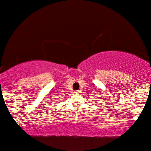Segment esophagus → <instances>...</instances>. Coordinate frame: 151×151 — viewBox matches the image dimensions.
<instances>
[{
    "label": "esophagus",
    "mask_w": 151,
    "mask_h": 151,
    "mask_svg": "<svg viewBox=\"0 0 151 151\" xmlns=\"http://www.w3.org/2000/svg\"><path fill=\"white\" fill-rule=\"evenodd\" d=\"M75 93H76V94H78V93H80V92L78 91H75Z\"/></svg>",
    "instance_id": "1"
}]
</instances>
